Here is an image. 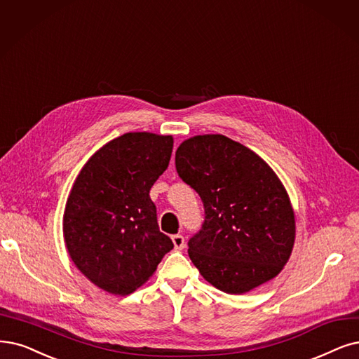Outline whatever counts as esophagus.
<instances>
[{
    "instance_id": "obj_1",
    "label": "esophagus",
    "mask_w": 359,
    "mask_h": 359,
    "mask_svg": "<svg viewBox=\"0 0 359 359\" xmlns=\"http://www.w3.org/2000/svg\"><path fill=\"white\" fill-rule=\"evenodd\" d=\"M171 240H172V244H175L176 250H183L184 248V238L182 235H179V233L172 235Z\"/></svg>"
}]
</instances>
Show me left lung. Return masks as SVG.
<instances>
[{"mask_svg": "<svg viewBox=\"0 0 359 359\" xmlns=\"http://www.w3.org/2000/svg\"><path fill=\"white\" fill-rule=\"evenodd\" d=\"M176 170L204 205L188 253L211 285L243 294L281 272L294 244V213L259 155L226 136H195L177 148Z\"/></svg>", "mask_w": 359, "mask_h": 359, "instance_id": "obj_1", "label": "left lung"}]
</instances>
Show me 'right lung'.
<instances>
[{
	"label": "right lung",
	"mask_w": 359,
	"mask_h": 359,
	"mask_svg": "<svg viewBox=\"0 0 359 359\" xmlns=\"http://www.w3.org/2000/svg\"><path fill=\"white\" fill-rule=\"evenodd\" d=\"M171 151V136L126 133L93 155L74 183L65 244L75 266L108 293H133L175 247L159 231L149 196Z\"/></svg>",
	"instance_id": "obj_1"
}]
</instances>
